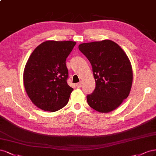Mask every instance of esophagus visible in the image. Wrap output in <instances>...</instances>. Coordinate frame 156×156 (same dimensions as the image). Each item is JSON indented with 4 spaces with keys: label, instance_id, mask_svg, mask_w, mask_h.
Returning <instances> with one entry per match:
<instances>
[{
    "label": "esophagus",
    "instance_id": "esophagus-1",
    "mask_svg": "<svg viewBox=\"0 0 156 156\" xmlns=\"http://www.w3.org/2000/svg\"><path fill=\"white\" fill-rule=\"evenodd\" d=\"M82 82H80L79 83H76V87H82Z\"/></svg>",
    "mask_w": 156,
    "mask_h": 156
}]
</instances>
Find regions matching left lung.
Here are the masks:
<instances>
[{
    "label": "left lung",
    "mask_w": 156,
    "mask_h": 156,
    "mask_svg": "<svg viewBox=\"0 0 156 156\" xmlns=\"http://www.w3.org/2000/svg\"><path fill=\"white\" fill-rule=\"evenodd\" d=\"M78 48L92 66L96 87L87 96L88 105L101 113L113 111L129 96L133 69L126 52L110 41L83 43Z\"/></svg>",
    "instance_id": "obj_1"
}]
</instances>
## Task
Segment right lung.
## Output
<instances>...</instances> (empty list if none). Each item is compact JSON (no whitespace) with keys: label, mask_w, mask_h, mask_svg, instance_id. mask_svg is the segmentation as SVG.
Masks as SVG:
<instances>
[{"label":"right lung","mask_w":156,"mask_h":156,"mask_svg":"<svg viewBox=\"0 0 156 156\" xmlns=\"http://www.w3.org/2000/svg\"><path fill=\"white\" fill-rule=\"evenodd\" d=\"M76 44L48 41L31 53L24 69L23 83L27 94L38 108L55 112L68 103L73 88L66 83L65 61Z\"/></svg>","instance_id":"right-lung-1"}]
</instances>
